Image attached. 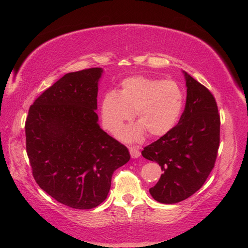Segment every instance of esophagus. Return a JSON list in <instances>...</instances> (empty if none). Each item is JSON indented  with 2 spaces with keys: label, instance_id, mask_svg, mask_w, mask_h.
<instances>
[{
  "label": "esophagus",
  "instance_id": "esophagus-1",
  "mask_svg": "<svg viewBox=\"0 0 248 248\" xmlns=\"http://www.w3.org/2000/svg\"><path fill=\"white\" fill-rule=\"evenodd\" d=\"M129 150H130V155H131V156L133 157V159H136V157H139L140 155V150H139V147H136V146H131L130 148H129Z\"/></svg>",
  "mask_w": 248,
  "mask_h": 248
}]
</instances>
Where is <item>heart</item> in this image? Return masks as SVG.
<instances>
[{"instance_id":"heart-1","label":"heart","mask_w":248,"mask_h":248,"mask_svg":"<svg viewBox=\"0 0 248 248\" xmlns=\"http://www.w3.org/2000/svg\"><path fill=\"white\" fill-rule=\"evenodd\" d=\"M182 108L183 93L176 82L136 76L121 82L118 93L110 91L104 94L100 115L104 129L117 134L135 112L139 123L124 130L121 138L140 140L146 132L150 136L170 132L180 118Z\"/></svg>"}]
</instances>
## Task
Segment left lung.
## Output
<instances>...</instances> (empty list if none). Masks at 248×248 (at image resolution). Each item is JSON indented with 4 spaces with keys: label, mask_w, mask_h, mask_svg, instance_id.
Instances as JSON below:
<instances>
[{
    "label": "left lung",
    "mask_w": 248,
    "mask_h": 248,
    "mask_svg": "<svg viewBox=\"0 0 248 248\" xmlns=\"http://www.w3.org/2000/svg\"><path fill=\"white\" fill-rule=\"evenodd\" d=\"M187 87L183 113L170 132L146 146L145 159L155 161L163 171L149 189L162 203H176L192 196L203 186L217 161L220 117L209 89L186 72Z\"/></svg>",
    "instance_id": "obj_1"
}]
</instances>
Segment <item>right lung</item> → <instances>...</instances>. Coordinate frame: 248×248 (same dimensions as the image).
Here are the masks:
<instances>
[{"label":"right lung","mask_w":248,"mask_h":248,"mask_svg":"<svg viewBox=\"0 0 248 248\" xmlns=\"http://www.w3.org/2000/svg\"><path fill=\"white\" fill-rule=\"evenodd\" d=\"M101 68L67 73L31 105L26 154L37 184L73 209H93L107 198L113 172L130 160L127 147L98 124Z\"/></svg>","instance_id":"obj_1"}]
</instances>
